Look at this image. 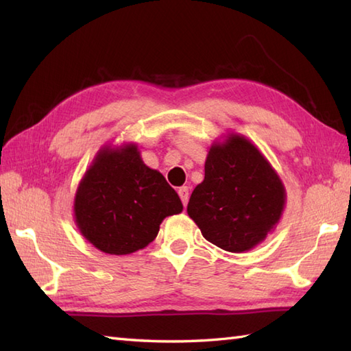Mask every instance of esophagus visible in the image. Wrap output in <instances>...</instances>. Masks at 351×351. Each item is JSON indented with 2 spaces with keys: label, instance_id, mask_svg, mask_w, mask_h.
<instances>
[{
  "label": "esophagus",
  "instance_id": "obj_1",
  "mask_svg": "<svg viewBox=\"0 0 351 351\" xmlns=\"http://www.w3.org/2000/svg\"><path fill=\"white\" fill-rule=\"evenodd\" d=\"M178 195H180V197H181V200H182L184 206H187V204H189V197H190V190H189L187 185H184V187H180V189H178Z\"/></svg>",
  "mask_w": 351,
  "mask_h": 351
}]
</instances>
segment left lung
I'll return each mask as SVG.
<instances>
[{"label":"left lung","instance_id":"8db88e82","mask_svg":"<svg viewBox=\"0 0 351 351\" xmlns=\"http://www.w3.org/2000/svg\"><path fill=\"white\" fill-rule=\"evenodd\" d=\"M287 191L264 154L241 134L214 141L205 178L193 190L187 213L205 240L241 253L263 243L285 210Z\"/></svg>","mask_w":351,"mask_h":351}]
</instances>
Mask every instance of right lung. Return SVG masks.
Wrapping results in <instances>:
<instances>
[{
    "label": "right lung",
    "instance_id": "obj_1",
    "mask_svg": "<svg viewBox=\"0 0 351 351\" xmlns=\"http://www.w3.org/2000/svg\"><path fill=\"white\" fill-rule=\"evenodd\" d=\"M182 202L158 170L147 167L136 143L107 145L81 178L73 219L86 240L108 255H130L158 235Z\"/></svg>",
    "mask_w": 351,
    "mask_h": 351
}]
</instances>
